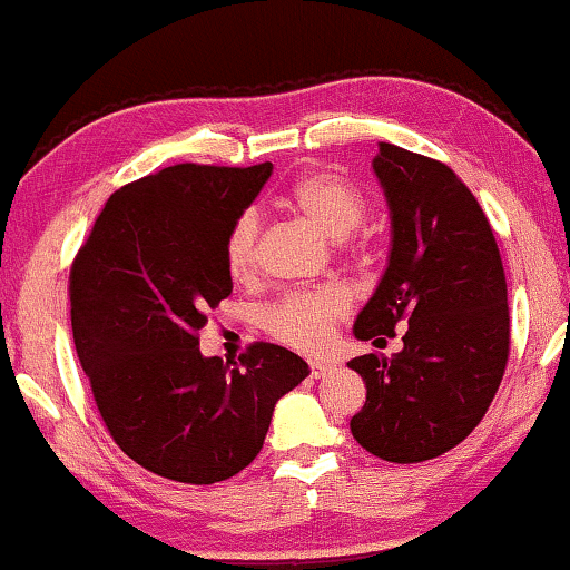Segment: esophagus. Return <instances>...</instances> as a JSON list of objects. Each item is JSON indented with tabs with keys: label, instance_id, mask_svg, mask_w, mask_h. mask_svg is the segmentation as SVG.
Here are the masks:
<instances>
[{
	"label": "esophagus",
	"instance_id": "esophagus-1",
	"mask_svg": "<svg viewBox=\"0 0 570 570\" xmlns=\"http://www.w3.org/2000/svg\"><path fill=\"white\" fill-rule=\"evenodd\" d=\"M327 371H330V363H325V361H312V363H309V376H312V379L325 376Z\"/></svg>",
	"mask_w": 570,
	"mask_h": 570
}]
</instances>
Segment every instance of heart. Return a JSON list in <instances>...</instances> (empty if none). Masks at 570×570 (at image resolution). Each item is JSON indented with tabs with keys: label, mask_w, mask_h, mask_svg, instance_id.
<instances>
[{
	"label": "heart",
	"mask_w": 570,
	"mask_h": 570,
	"mask_svg": "<svg viewBox=\"0 0 570 570\" xmlns=\"http://www.w3.org/2000/svg\"><path fill=\"white\" fill-rule=\"evenodd\" d=\"M288 199L304 212L314 225L333 237H345L366 217V199L347 184L343 176L330 171H314L302 176L292 186ZM258 237L261 215L258 209H245L235 217L225 237V266L235 282H248L258 268ZM351 312V296L337 286L307 288L292 292L268 304L261 314L263 327L278 343L296 347L302 353H317L333 337L340 320Z\"/></svg>",
	"instance_id": "heart-1"
}]
</instances>
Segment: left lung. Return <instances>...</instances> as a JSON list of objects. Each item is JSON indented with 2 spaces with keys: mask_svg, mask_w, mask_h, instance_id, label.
Wrapping results in <instances>:
<instances>
[{
  "mask_svg": "<svg viewBox=\"0 0 570 570\" xmlns=\"http://www.w3.org/2000/svg\"><path fill=\"white\" fill-rule=\"evenodd\" d=\"M373 171L392 209V256L353 333L410 327L394 358L347 363L366 381L351 432L376 458L422 463L463 443L494 402L509 358L507 276L494 230L453 168L379 142Z\"/></svg>",
  "mask_w": 570,
  "mask_h": 570,
  "instance_id": "8db88e82",
  "label": "left lung"
}]
</instances>
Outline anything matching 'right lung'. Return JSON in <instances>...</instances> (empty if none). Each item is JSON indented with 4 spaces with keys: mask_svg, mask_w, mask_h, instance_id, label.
Wrapping results in <instances>:
<instances>
[{
    "mask_svg": "<svg viewBox=\"0 0 570 570\" xmlns=\"http://www.w3.org/2000/svg\"><path fill=\"white\" fill-rule=\"evenodd\" d=\"M271 166L176 164L107 199L71 263L73 345L99 417L127 458L164 479L217 483L261 453L278 399L307 363L250 343L204 358L199 330L227 299L225 237Z\"/></svg>",
    "mask_w": 570,
    "mask_h": 570,
    "instance_id": "1",
    "label": "right lung"
}]
</instances>
